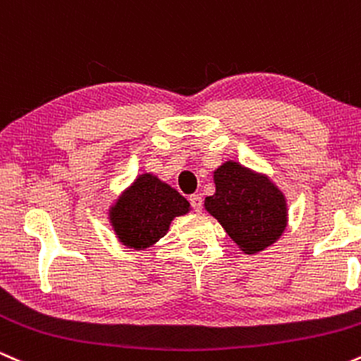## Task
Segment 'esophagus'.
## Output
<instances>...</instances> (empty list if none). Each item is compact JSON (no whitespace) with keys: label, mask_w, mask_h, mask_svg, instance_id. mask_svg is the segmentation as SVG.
Returning a JSON list of instances; mask_svg holds the SVG:
<instances>
[{"label":"esophagus","mask_w":361,"mask_h":361,"mask_svg":"<svg viewBox=\"0 0 361 361\" xmlns=\"http://www.w3.org/2000/svg\"><path fill=\"white\" fill-rule=\"evenodd\" d=\"M188 200H190V204H192L193 210H197V212H200L202 205H204V200H202V195H198V193L190 195Z\"/></svg>","instance_id":"34e87169"}]
</instances>
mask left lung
I'll return each instance as SVG.
<instances>
[{"mask_svg":"<svg viewBox=\"0 0 361 361\" xmlns=\"http://www.w3.org/2000/svg\"><path fill=\"white\" fill-rule=\"evenodd\" d=\"M214 183L215 193L204 207L239 250L256 255L279 241L287 229L288 205L270 176L226 161L214 169Z\"/></svg>","mask_w":361,"mask_h":361,"instance_id":"left-lung-1","label":"left lung"}]
</instances>
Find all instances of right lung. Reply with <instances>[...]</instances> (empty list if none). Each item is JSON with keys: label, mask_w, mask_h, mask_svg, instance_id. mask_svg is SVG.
<instances>
[{"label": "right lung", "mask_w": 361, "mask_h": 361, "mask_svg": "<svg viewBox=\"0 0 361 361\" xmlns=\"http://www.w3.org/2000/svg\"><path fill=\"white\" fill-rule=\"evenodd\" d=\"M192 210L188 200L152 173H142L110 205L109 221L123 246L144 251L166 235L175 217Z\"/></svg>", "instance_id": "right-lung-1"}]
</instances>
